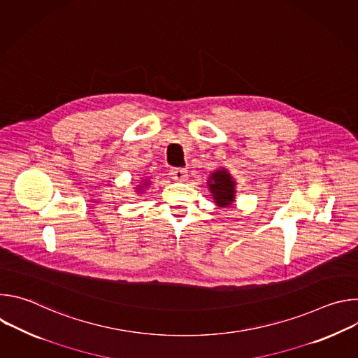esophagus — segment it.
I'll return each instance as SVG.
<instances>
[{"label": "esophagus", "mask_w": 358, "mask_h": 358, "mask_svg": "<svg viewBox=\"0 0 358 358\" xmlns=\"http://www.w3.org/2000/svg\"><path fill=\"white\" fill-rule=\"evenodd\" d=\"M170 177L174 180V181H185L188 174H187V170L185 169H171L170 170Z\"/></svg>", "instance_id": "1"}]
</instances>
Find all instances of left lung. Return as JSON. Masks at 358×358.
I'll return each mask as SVG.
<instances>
[{
	"mask_svg": "<svg viewBox=\"0 0 358 358\" xmlns=\"http://www.w3.org/2000/svg\"><path fill=\"white\" fill-rule=\"evenodd\" d=\"M208 182H210V191L213 192L214 199L218 206L220 207L229 206V203L234 201V194H235V189H234L235 182L232 181L231 176L227 171L220 170L211 176V180Z\"/></svg>",
	"mask_w": 358,
	"mask_h": 358,
	"instance_id": "left-lung-1",
	"label": "left lung"
}]
</instances>
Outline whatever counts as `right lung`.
Returning <instances> with one entry per match:
<instances>
[{"instance_id": "add662e5", "label": "right lung", "mask_w": 358, "mask_h": 358, "mask_svg": "<svg viewBox=\"0 0 358 358\" xmlns=\"http://www.w3.org/2000/svg\"><path fill=\"white\" fill-rule=\"evenodd\" d=\"M145 185H147V184H145Z\"/></svg>"}]
</instances>
